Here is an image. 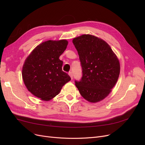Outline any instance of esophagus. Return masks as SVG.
Returning a JSON list of instances; mask_svg holds the SVG:
<instances>
[{
	"label": "esophagus",
	"instance_id": "34e87169",
	"mask_svg": "<svg viewBox=\"0 0 145 145\" xmlns=\"http://www.w3.org/2000/svg\"><path fill=\"white\" fill-rule=\"evenodd\" d=\"M69 74L71 79H73V73H72V72H69Z\"/></svg>",
	"mask_w": 145,
	"mask_h": 145
}]
</instances>
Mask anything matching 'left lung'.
<instances>
[{"instance_id": "obj_1", "label": "left lung", "mask_w": 145, "mask_h": 145, "mask_svg": "<svg viewBox=\"0 0 145 145\" xmlns=\"http://www.w3.org/2000/svg\"><path fill=\"white\" fill-rule=\"evenodd\" d=\"M82 70L75 85L80 95L90 102L103 100L115 85L120 73L119 60L110 46L103 40L90 35L74 38Z\"/></svg>"}]
</instances>
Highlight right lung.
Instances as JSON below:
<instances>
[{
	"instance_id": "1",
	"label": "right lung",
	"mask_w": 145,
	"mask_h": 145,
	"mask_svg": "<svg viewBox=\"0 0 145 145\" xmlns=\"http://www.w3.org/2000/svg\"><path fill=\"white\" fill-rule=\"evenodd\" d=\"M66 40H48L38 45L26 59L22 78L30 92L43 101L58 95L71 78L62 71L63 62L59 57L66 50Z\"/></svg>"
}]
</instances>
